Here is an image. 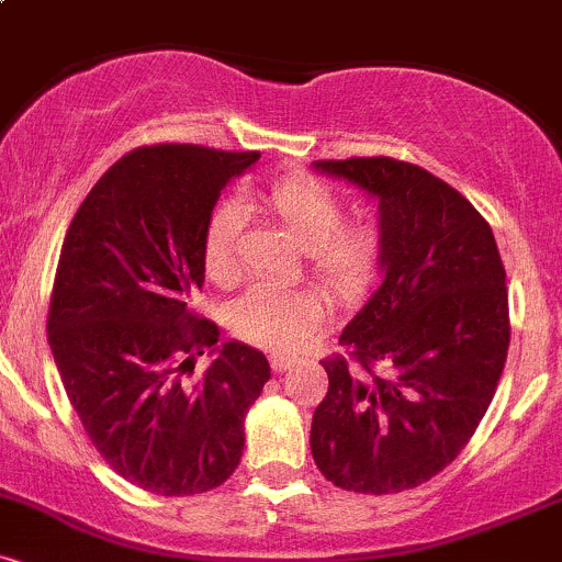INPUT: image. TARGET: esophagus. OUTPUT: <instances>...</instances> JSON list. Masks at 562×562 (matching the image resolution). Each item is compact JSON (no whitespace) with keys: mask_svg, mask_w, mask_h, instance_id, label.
<instances>
[{"mask_svg":"<svg viewBox=\"0 0 562 562\" xmlns=\"http://www.w3.org/2000/svg\"><path fill=\"white\" fill-rule=\"evenodd\" d=\"M269 364H272L274 372H285L295 364V357H290V353H272V357H269Z\"/></svg>","mask_w":562,"mask_h":562,"instance_id":"obj_1","label":"esophagus"}]
</instances>
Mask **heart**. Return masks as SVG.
<instances>
[{
    "instance_id": "1",
    "label": "heart",
    "mask_w": 562,
    "mask_h": 562,
    "mask_svg": "<svg viewBox=\"0 0 562 562\" xmlns=\"http://www.w3.org/2000/svg\"><path fill=\"white\" fill-rule=\"evenodd\" d=\"M261 205L282 232L306 250L314 274L338 299H357L370 288L380 263V235L370 224H348L346 200L322 179H277L261 192ZM245 224L240 203H218L203 232V269L216 285L237 280L235 245ZM325 317L308 290L254 285L229 306V327L263 348H293Z\"/></svg>"
}]
</instances>
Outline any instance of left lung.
Segmentation results:
<instances>
[{
  "label": "left lung",
  "mask_w": 562,
  "mask_h": 562,
  "mask_svg": "<svg viewBox=\"0 0 562 562\" xmlns=\"http://www.w3.org/2000/svg\"><path fill=\"white\" fill-rule=\"evenodd\" d=\"M378 205L383 282L325 359L312 457L346 492L396 494L465 449L505 370L509 314L494 232L454 187L393 158L314 160Z\"/></svg>",
  "instance_id": "left-lung-1"
}]
</instances>
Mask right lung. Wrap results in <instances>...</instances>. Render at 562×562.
Returning <instances> with one entry per match:
<instances>
[{
	"instance_id": "obj_1",
	"label": "right lung",
	"mask_w": 562,
	"mask_h": 562,
	"mask_svg": "<svg viewBox=\"0 0 562 562\" xmlns=\"http://www.w3.org/2000/svg\"><path fill=\"white\" fill-rule=\"evenodd\" d=\"M259 158L139 147L102 173L63 243L47 319L57 372L108 465L153 494L222 486L240 465L245 415L272 375L259 348L218 344L214 322L192 314L205 222ZM203 345L217 359L190 381Z\"/></svg>"
}]
</instances>
